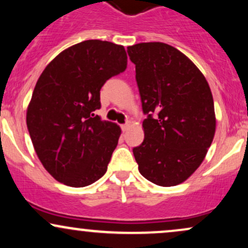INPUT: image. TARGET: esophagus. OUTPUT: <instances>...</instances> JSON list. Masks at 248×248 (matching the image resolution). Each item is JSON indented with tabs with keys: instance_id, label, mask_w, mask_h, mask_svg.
<instances>
[{
	"instance_id": "esophagus-1",
	"label": "esophagus",
	"mask_w": 248,
	"mask_h": 248,
	"mask_svg": "<svg viewBox=\"0 0 248 248\" xmlns=\"http://www.w3.org/2000/svg\"><path fill=\"white\" fill-rule=\"evenodd\" d=\"M130 127V124L129 122H127V124H122L121 126V128H122V130H124V132H126V130L128 129V128Z\"/></svg>"
}]
</instances>
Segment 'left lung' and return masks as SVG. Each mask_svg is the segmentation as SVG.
<instances>
[{"label": "left lung", "mask_w": 248, "mask_h": 248, "mask_svg": "<svg viewBox=\"0 0 248 248\" xmlns=\"http://www.w3.org/2000/svg\"><path fill=\"white\" fill-rule=\"evenodd\" d=\"M135 64L144 140L133 149L139 171L156 186L183 183L205 158L216 132L205 77L181 51L160 42L127 47Z\"/></svg>", "instance_id": "left-lung-1"}]
</instances>
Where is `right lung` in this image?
I'll use <instances>...</instances> for the list:
<instances>
[{
  "mask_svg": "<svg viewBox=\"0 0 248 248\" xmlns=\"http://www.w3.org/2000/svg\"><path fill=\"white\" fill-rule=\"evenodd\" d=\"M126 67L122 45L90 39L62 51L39 76L27 126L39 161L56 181L82 187L107 171L121 128L94 110L101 106L102 85Z\"/></svg>",
  "mask_w": 248,
  "mask_h": 248,
  "instance_id": "right-lung-1",
  "label": "right lung"
}]
</instances>
